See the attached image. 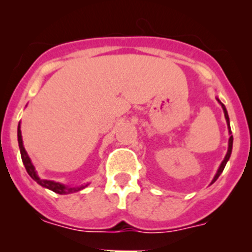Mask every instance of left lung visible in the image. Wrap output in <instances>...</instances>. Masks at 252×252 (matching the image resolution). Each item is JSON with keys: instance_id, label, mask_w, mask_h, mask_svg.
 Listing matches in <instances>:
<instances>
[{"instance_id": "8db88e82", "label": "left lung", "mask_w": 252, "mask_h": 252, "mask_svg": "<svg viewBox=\"0 0 252 252\" xmlns=\"http://www.w3.org/2000/svg\"><path fill=\"white\" fill-rule=\"evenodd\" d=\"M218 102H220V105H222V108H223V111H224V117H225V119H227V123H228V129H229L230 138H229V144H228V152H227V155H225L224 159H223V162H222V163H220V169H218V172H217V174H216V177L213 178L212 183H215L216 180L218 179V177H220V173H222V172H223V169H224V167H225V164H227L228 159H229V157H230V154H232V149H233V135H232V130H230V126H229V117H228V112H227V110H225L224 105H223V103L220 102V100H218Z\"/></svg>"}]
</instances>
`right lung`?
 Returning <instances> with one entry per match:
<instances>
[{
	"label": "right lung",
	"instance_id": "obj_1",
	"mask_svg": "<svg viewBox=\"0 0 252 252\" xmlns=\"http://www.w3.org/2000/svg\"><path fill=\"white\" fill-rule=\"evenodd\" d=\"M18 144H19V149H20V156H22V161L24 163L25 169H27L28 174L32 178L36 183H39L41 187L47 188V189L52 190V191L57 192V194H70V192H75L79 191V190L84 189L86 185H81L79 188H69V187H64L63 184H60V183L52 182V180H45V179H40L37 177L36 171H35V167L32 166V161H30L29 156H28L27 151H25L24 146H23V140H22V131H20V126H18Z\"/></svg>",
	"mask_w": 252,
	"mask_h": 252
}]
</instances>
